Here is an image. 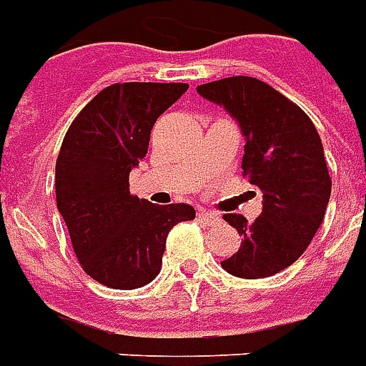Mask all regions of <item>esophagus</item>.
Here are the masks:
<instances>
[{
	"label": "esophagus",
	"mask_w": 366,
	"mask_h": 366,
	"mask_svg": "<svg viewBox=\"0 0 366 366\" xmlns=\"http://www.w3.org/2000/svg\"><path fill=\"white\" fill-rule=\"evenodd\" d=\"M199 220H201L202 224H209V226H212V224L220 222V214L210 212V210H201V212H199Z\"/></svg>",
	"instance_id": "obj_1"
}]
</instances>
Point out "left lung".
Instances as JSON below:
<instances>
[{"label":"left lung","instance_id":"obj_1","mask_svg":"<svg viewBox=\"0 0 366 366\" xmlns=\"http://www.w3.org/2000/svg\"><path fill=\"white\" fill-rule=\"evenodd\" d=\"M197 92L239 122L245 136L242 175L263 193L253 222L224 214L242 245L220 265L242 279L271 277L302 255L324 222L332 177L318 130L300 107L255 77H224Z\"/></svg>","mask_w":366,"mask_h":366}]
</instances>
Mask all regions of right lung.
Segmentation results:
<instances>
[{
  "label": "right lung",
  "mask_w": 366,
  "mask_h": 366,
  "mask_svg": "<svg viewBox=\"0 0 366 366\" xmlns=\"http://www.w3.org/2000/svg\"><path fill=\"white\" fill-rule=\"evenodd\" d=\"M187 84L128 81L99 92L71 121L56 159V204L79 265L109 289L132 290L156 279L165 239L193 220L191 204L157 207L130 193V169L150 146L157 117Z\"/></svg>",
  "instance_id": "obj_1"
}]
</instances>
